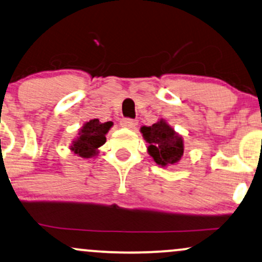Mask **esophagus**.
<instances>
[{
	"label": "esophagus",
	"instance_id": "1",
	"mask_svg": "<svg viewBox=\"0 0 262 262\" xmlns=\"http://www.w3.org/2000/svg\"><path fill=\"white\" fill-rule=\"evenodd\" d=\"M121 125L124 128H129V129H134L138 125L137 119H132V118H123L121 121Z\"/></svg>",
	"mask_w": 262,
	"mask_h": 262
}]
</instances>
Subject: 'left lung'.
Here are the masks:
<instances>
[{"mask_svg":"<svg viewBox=\"0 0 262 262\" xmlns=\"http://www.w3.org/2000/svg\"><path fill=\"white\" fill-rule=\"evenodd\" d=\"M140 130L149 143L147 151L157 165H174L181 160L184 150L182 138L165 121L161 119L151 127H141Z\"/></svg>","mask_w":262,"mask_h":262,"instance_id":"left-lung-1","label":"left lung"}]
</instances>
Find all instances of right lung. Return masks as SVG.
Returning a JSON list of instances; mask_svg holds the SVG:
<instances>
[{
    "label": "right lung",
    "instance_id": "obj_1",
    "mask_svg": "<svg viewBox=\"0 0 262 262\" xmlns=\"http://www.w3.org/2000/svg\"><path fill=\"white\" fill-rule=\"evenodd\" d=\"M111 127L112 122L101 123L97 118L85 123L79 138L72 145V151L85 159L94 156L97 152V147L106 143L105 135Z\"/></svg>",
    "mask_w": 262,
    "mask_h": 262
}]
</instances>
